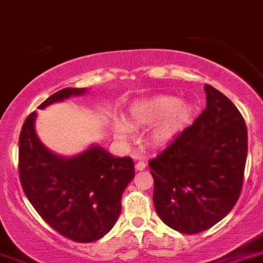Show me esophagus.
I'll list each match as a JSON object with an SVG mask.
<instances>
[{"label":"esophagus","instance_id":"1","mask_svg":"<svg viewBox=\"0 0 263 263\" xmlns=\"http://www.w3.org/2000/svg\"><path fill=\"white\" fill-rule=\"evenodd\" d=\"M145 165H147V164H145L144 162H142V160H140V162H138L135 164V170H136V171H143V170L145 168Z\"/></svg>","mask_w":263,"mask_h":263}]
</instances>
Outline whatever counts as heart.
Returning <instances> with one entry per match:
<instances>
[{
    "instance_id": "obj_1",
    "label": "heart",
    "mask_w": 263,
    "mask_h": 263,
    "mask_svg": "<svg viewBox=\"0 0 263 263\" xmlns=\"http://www.w3.org/2000/svg\"><path fill=\"white\" fill-rule=\"evenodd\" d=\"M193 111V104L189 101L179 100L175 96L158 95L132 103L128 108V119L132 127H145L155 123L149 138L155 145H163L173 140L189 124ZM115 132L124 142L132 136V128L124 121L116 123Z\"/></svg>"
}]
</instances>
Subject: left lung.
<instances>
[{"mask_svg":"<svg viewBox=\"0 0 263 263\" xmlns=\"http://www.w3.org/2000/svg\"><path fill=\"white\" fill-rule=\"evenodd\" d=\"M204 92L206 109L148 163L159 218L184 234L207 230L230 213L248 158L242 115L209 84Z\"/></svg>","mask_w":263,"mask_h":263,"instance_id":"1","label":"left lung"}]
</instances>
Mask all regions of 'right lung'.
I'll return each mask as SVG.
<instances>
[{
  "label": "right lung",
  "mask_w": 263,
  "mask_h": 263,
  "mask_svg": "<svg viewBox=\"0 0 263 263\" xmlns=\"http://www.w3.org/2000/svg\"><path fill=\"white\" fill-rule=\"evenodd\" d=\"M85 92L87 88H64L39 108ZM36 118V112L26 118L18 142L20 180L26 198L64 237L76 242L100 239L120 215L121 195L135 175L132 159L116 158L98 144L74 156L57 155L37 136Z\"/></svg>",
  "instance_id": "add662e5"
}]
</instances>
